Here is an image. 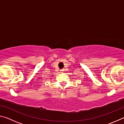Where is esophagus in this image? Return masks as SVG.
<instances>
[{
    "mask_svg": "<svg viewBox=\"0 0 124 124\" xmlns=\"http://www.w3.org/2000/svg\"><path fill=\"white\" fill-rule=\"evenodd\" d=\"M61 72H63L64 70H61Z\"/></svg>",
    "mask_w": 124,
    "mask_h": 124,
    "instance_id": "obj_1",
    "label": "esophagus"
}]
</instances>
